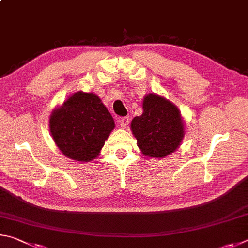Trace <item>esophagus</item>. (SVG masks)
Wrapping results in <instances>:
<instances>
[{
	"label": "esophagus",
	"instance_id": "esophagus-1",
	"mask_svg": "<svg viewBox=\"0 0 248 248\" xmlns=\"http://www.w3.org/2000/svg\"><path fill=\"white\" fill-rule=\"evenodd\" d=\"M128 123H129L128 116H124V117H121V119H119V124L121 125L122 128H126Z\"/></svg>",
	"mask_w": 248,
	"mask_h": 248
}]
</instances>
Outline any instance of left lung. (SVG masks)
I'll return each instance as SVG.
<instances>
[{"label": "left lung", "instance_id": "1", "mask_svg": "<svg viewBox=\"0 0 248 248\" xmlns=\"http://www.w3.org/2000/svg\"><path fill=\"white\" fill-rule=\"evenodd\" d=\"M144 113L134 117L132 132L142 154L162 158L180 146L184 136L183 122L177 108L157 94H148L142 103Z\"/></svg>", "mask_w": 248, "mask_h": 248}]
</instances>
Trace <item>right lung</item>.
Masks as SVG:
<instances>
[{
  "instance_id": "add662e5",
  "label": "right lung",
  "mask_w": 248,
  "mask_h": 248,
  "mask_svg": "<svg viewBox=\"0 0 248 248\" xmlns=\"http://www.w3.org/2000/svg\"><path fill=\"white\" fill-rule=\"evenodd\" d=\"M114 128L110 112L93 93H74L52 112L50 131L60 150L76 161L97 158Z\"/></svg>"
}]
</instances>
